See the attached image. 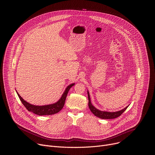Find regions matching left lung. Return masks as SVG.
Listing matches in <instances>:
<instances>
[{"label":"left lung","mask_w":155,"mask_h":155,"mask_svg":"<svg viewBox=\"0 0 155 155\" xmlns=\"http://www.w3.org/2000/svg\"><path fill=\"white\" fill-rule=\"evenodd\" d=\"M87 97H88V106H89V108L90 109V110L91 111V112L97 117H99L100 118L102 119H114V118H116L118 117H120V115H121V114L125 111L126 110V108L128 107H126V108H124V109L120 110V111L118 112H102V111H100V110H97V108H96L91 103V100H90V96L89 94V92L87 91Z\"/></svg>","instance_id":"obj_1"}]
</instances>
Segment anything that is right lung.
Instances as JSON below:
<instances>
[{"label": "right lung", "mask_w": 155, "mask_h": 155, "mask_svg": "<svg viewBox=\"0 0 155 155\" xmlns=\"http://www.w3.org/2000/svg\"><path fill=\"white\" fill-rule=\"evenodd\" d=\"M74 85V83L70 84L66 88L64 94H62L61 98L55 104L48 105H43V106H36L32 105L26 101H25L23 98H22L19 94L17 93L19 99L21 100V102L23 103L24 106L27 108V110L29 112H32L34 114L38 115H50L53 114H55L59 112L60 110L63 108L66 97L68 94V92L71 87Z\"/></svg>", "instance_id": "right-lung-1"}]
</instances>
